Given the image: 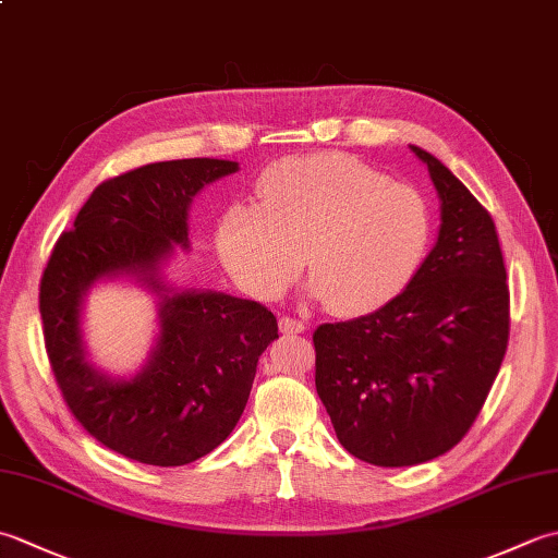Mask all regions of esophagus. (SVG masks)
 I'll return each instance as SVG.
<instances>
[{
  "label": "esophagus",
  "mask_w": 558,
  "mask_h": 558,
  "mask_svg": "<svg viewBox=\"0 0 558 558\" xmlns=\"http://www.w3.org/2000/svg\"><path fill=\"white\" fill-rule=\"evenodd\" d=\"M278 326H280V333H286V336L304 333V328H306L304 322H300V318H292V316H280Z\"/></svg>",
  "instance_id": "1"
}]
</instances>
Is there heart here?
Returning a JSON list of instances; mask_svg holds the SVG:
<instances>
[{"label": "heart", "instance_id": "1", "mask_svg": "<svg viewBox=\"0 0 558 558\" xmlns=\"http://www.w3.org/2000/svg\"><path fill=\"white\" fill-rule=\"evenodd\" d=\"M258 198L230 206L218 228L225 266L258 300L280 298L306 252L314 298L340 316L372 314L412 286L429 254L434 220L422 192L348 153L276 162Z\"/></svg>", "mask_w": 558, "mask_h": 558}]
</instances>
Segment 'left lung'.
I'll use <instances>...</instances> for the list:
<instances>
[{
	"label": "left lung",
	"instance_id": "1",
	"mask_svg": "<svg viewBox=\"0 0 558 558\" xmlns=\"http://www.w3.org/2000/svg\"><path fill=\"white\" fill-rule=\"evenodd\" d=\"M441 198L429 256L398 300L314 330L316 393L342 448L378 468L444 456L501 369L511 298L494 220L446 165L410 146Z\"/></svg>",
	"mask_w": 558,
	"mask_h": 558
}]
</instances>
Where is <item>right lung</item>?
I'll list each match as a JSON object with an SVG mask.
<instances>
[{"label":"right lung","mask_w":558,"mask_h":558,"mask_svg":"<svg viewBox=\"0 0 558 558\" xmlns=\"http://www.w3.org/2000/svg\"><path fill=\"white\" fill-rule=\"evenodd\" d=\"M232 160L150 162L102 182L74 230L59 236L40 280L45 350L71 414L93 438L146 465H186L240 422L256 364L278 322L268 306L225 292H174L160 268L189 248V206ZM132 275L159 294L161 336L147 366L112 379L85 360L80 304L96 279Z\"/></svg>","instance_id":"1"}]
</instances>
